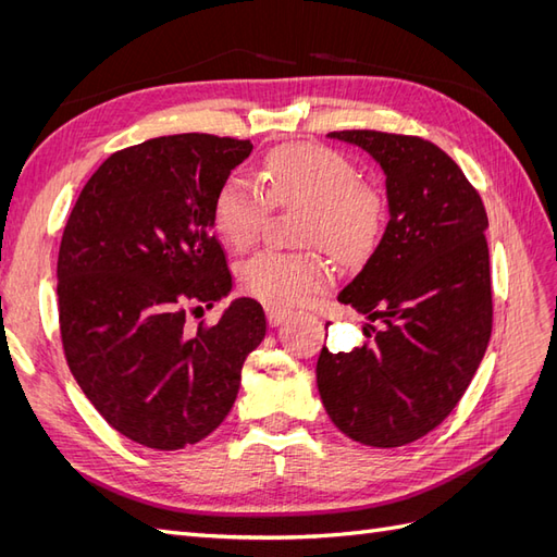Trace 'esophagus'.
I'll list each match as a JSON object with an SVG mask.
<instances>
[{
  "instance_id": "esophagus-1",
  "label": "esophagus",
  "mask_w": 557,
  "mask_h": 557,
  "mask_svg": "<svg viewBox=\"0 0 557 557\" xmlns=\"http://www.w3.org/2000/svg\"><path fill=\"white\" fill-rule=\"evenodd\" d=\"M267 320H269V325H272V327H278V325L285 323V320H288V313L281 311V309H267Z\"/></svg>"
}]
</instances>
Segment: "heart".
Wrapping results in <instances>:
<instances>
[{
  "mask_svg": "<svg viewBox=\"0 0 557 557\" xmlns=\"http://www.w3.org/2000/svg\"><path fill=\"white\" fill-rule=\"evenodd\" d=\"M262 181L234 174L218 188L211 221L218 237L230 248L246 250L267 221L269 200L278 207L305 209L299 239L323 244L346 260L367 256L383 227L381 195L360 183V174L342 153L323 146H285L264 162ZM332 269L318 252L262 250L239 267L246 295L269 309H293L309 295L327 288Z\"/></svg>",
  "mask_w": 557,
  "mask_h": 557,
  "instance_id": "b5f03b06",
  "label": "heart"
}]
</instances>
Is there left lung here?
<instances>
[{"label":"left lung","mask_w":557,"mask_h":557,"mask_svg":"<svg viewBox=\"0 0 557 557\" xmlns=\"http://www.w3.org/2000/svg\"><path fill=\"white\" fill-rule=\"evenodd\" d=\"M327 137L362 148L381 166L387 225L336 295L383 327L348 352L323 346L318 393L348 440L407 446L455 409L491 342L487 215L460 166L425 139L372 129Z\"/></svg>","instance_id":"1"}]
</instances>
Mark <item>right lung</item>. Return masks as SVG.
Listing matches in <instances>:
<instances>
[{
	"label": "right lung",
	"instance_id": "1",
	"mask_svg": "<svg viewBox=\"0 0 557 557\" xmlns=\"http://www.w3.org/2000/svg\"><path fill=\"white\" fill-rule=\"evenodd\" d=\"M252 144L172 134L113 153L90 176L58 256L66 362L107 423L156 450L209 436L239 395L242 367L267 332L256 299L218 325L185 327V307L232 290L211 207ZM201 309V307H199Z\"/></svg>",
	"mask_w": 557,
	"mask_h": 557
}]
</instances>
